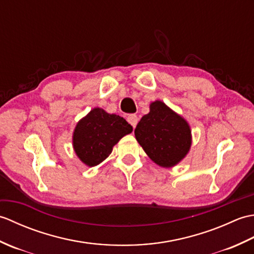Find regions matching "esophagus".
<instances>
[{
  "label": "esophagus",
  "instance_id": "esophagus-1",
  "mask_svg": "<svg viewBox=\"0 0 254 254\" xmlns=\"http://www.w3.org/2000/svg\"><path fill=\"white\" fill-rule=\"evenodd\" d=\"M127 122L130 123L133 127H135L137 126L138 118H137L136 115H130V116H127Z\"/></svg>",
  "mask_w": 254,
  "mask_h": 254
}]
</instances>
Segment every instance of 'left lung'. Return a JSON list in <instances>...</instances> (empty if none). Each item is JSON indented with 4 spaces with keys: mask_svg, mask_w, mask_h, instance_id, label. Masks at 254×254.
<instances>
[{
    "mask_svg": "<svg viewBox=\"0 0 254 254\" xmlns=\"http://www.w3.org/2000/svg\"><path fill=\"white\" fill-rule=\"evenodd\" d=\"M134 134L148 157L163 168L179 164L192 145L188 121L161 100L150 102L149 112L142 117Z\"/></svg>",
    "mask_w": 254,
    "mask_h": 254,
    "instance_id": "obj_1",
    "label": "left lung"
}]
</instances>
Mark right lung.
<instances>
[{"mask_svg": "<svg viewBox=\"0 0 254 254\" xmlns=\"http://www.w3.org/2000/svg\"><path fill=\"white\" fill-rule=\"evenodd\" d=\"M133 131L131 124L118 115L96 107L76 123L72 142L74 152L88 167L101 164L120 139Z\"/></svg>", "mask_w": 254, "mask_h": 254, "instance_id": "right-lung-1", "label": "right lung"}]
</instances>
